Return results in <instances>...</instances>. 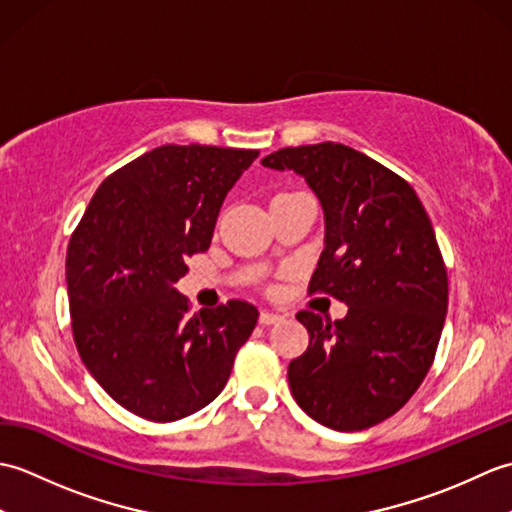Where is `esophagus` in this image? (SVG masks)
<instances>
[{"mask_svg": "<svg viewBox=\"0 0 512 512\" xmlns=\"http://www.w3.org/2000/svg\"><path fill=\"white\" fill-rule=\"evenodd\" d=\"M281 319H284V317H281V314L270 312V310H262V314H259V323H262V325H273V323H277Z\"/></svg>", "mask_w": 512, "mask_h": 512, "instance_id": "34e87169", "label": "esophagus"}]
</instances>
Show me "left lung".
Wrapping results in <instances>:
<instances>
[{
	"mask_svg": "<svg viewBox=\"0 0 512 512\" xmlns=\"http://www.w3.org/2000/svg\"><path fill=\"white\" fill-rule=\"evenodd\" d=\"M262 165L317 193L325 248L308 292L347 306L334 323L297 312L310 343L288 365L292 396L323 427H374L416 394L440 343L449 279L429 215L407 180L341 143L286 147Z\"/></svg>",
	"mask_w": 512,
	"mask_h": 512,
	"instance_id": "1",
	"label": "left lung"
}]
</instances>
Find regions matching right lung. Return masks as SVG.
Listing matches in <instances>:
<instances>
[{
	"label": "right lung",
	"mask_w": 512,
	"mask_h": 512,
	"mask_svg": "<svg viewBox=\"0 0 512 512\" xmlns=\"http://www.w3.org/2000/svg\"><path fill=\"white\" fill-rule=\"evenodd\" d=\"M255 149L162 145L107 176L65 255L76 350L118 405L151 422L220 394L259 312L231 299L189 314L173 288L211 244L217 213Z\"/></svg>",
	"instance_id": "1"
}]
</instances>
